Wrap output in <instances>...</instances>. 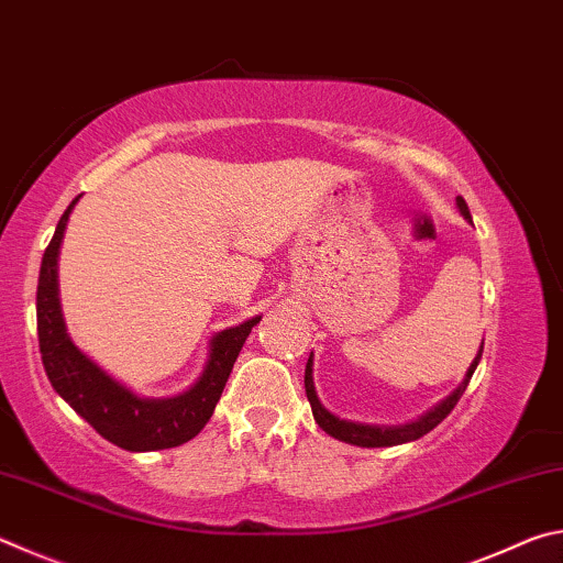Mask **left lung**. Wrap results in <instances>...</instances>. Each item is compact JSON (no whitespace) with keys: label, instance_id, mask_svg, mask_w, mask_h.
Returning <instances> with one entry per match:
<instances>
[{"label":"left lung","instance_id":"obj_1","mask_svg":"<svg viewBox=\"0 0 563 563\" xmlns=\"http://www.w3.org/2000/svg\"><path fill=\"white\" fill-rule=\"evenodd\" d=\"M456 208H460L464 221H472L470 208H466L462 196H456ZM482 350H484V342L479 345V352H476V357L470 365V369H466L462 385L456 387L450 397H444L440 405H434L430 412H424L422 417L412 419V422H407V424H365V422H352V419H342L338 415H332L330 409L320 402V397L316 393V383H312V352H310L308 365H305V395H308V402L312 407V417H316L320 430L328 432L330 437H335V440H340V442H347L355 446H395V444L415 442V440H419V437H424L427 432H432L434 427L452 412L454 405L460 402V397L464 395L466 385H470L476 365H479Z\"/></svg>","mask_w":563,"mask_h":563}]
</instances>
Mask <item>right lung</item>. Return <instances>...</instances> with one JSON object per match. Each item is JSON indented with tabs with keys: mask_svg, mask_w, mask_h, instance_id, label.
<instances>
[{
	"mask_svg": "<svg viewBox=\"0 0 563 563\" xmlns=\"http://www.w3.org/2000/svg\"><path fill=\"white\" fill-rule=\"evenodd\" d=\"M76 196L66 208L49 247L44 251L40 285H36V330H40L42 362L64 402L76 415L87 419L103 440L129 452H154L178 446L203 430L211 419L218 399L223 395L228 375L238 360L243 342L258 325L261 316L241 322L235 328L216 332L208 342V360L201 377L186 393L174 397H141L131 387L111 377L87 352L74 345L66 332L59 300V247Z\"/></svg>",
	"mask_w": 563,
	"mask_h": 563,
	"instance_id": "obj_1",
	"label": "right lung"
}]
</instances>
